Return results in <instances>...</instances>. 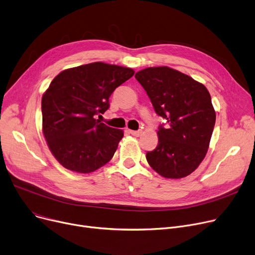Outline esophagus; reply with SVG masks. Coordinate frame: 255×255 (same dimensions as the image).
Segmentation results:
<instances>
[{
	"instance_id": "34e87169",
	"label": "esophagus",
	"mask_w": 255,
	"mask_h": 255,
	"mask_svg": "<svg viewBox=\"0 0 255 255\" xmlns=\"http://www.w3.org/2000/svg\"><path fill=\"white\" fill-rule=\"evenodd\" d=\"M129 133L134 137H140L142 134V130H129Z\"/></svg>"
}]
</instances>
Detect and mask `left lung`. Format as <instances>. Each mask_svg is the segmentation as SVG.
Wrapping results in <instances>:
<instances>
[{"label": "left lung", "mask_w": 255, "mask_h": 255, "mask_svg": "<svg viewBox=\"0 0 255 255\" xmlns=\"http://www.w3.org/2000/svg\"><path fill=\"white\" fill-rule=\"evenodd\" d=\"M134 77L146 91L157 115L168 127L157 130L158 144L146 159L164 178L191 174L205 158L216 113L206 86L169 67H150Z\"/></svg>", "instance_id": "obj_1"}]
</instances>
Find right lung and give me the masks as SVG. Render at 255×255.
<instances>
[{"mask_svg":"<svg viewBox=\"0 0 255 255\" xmlns=\"http://www.w3.org/2000/svg\"><path fill=\"white\" fill-rule=\"evenodd\" d=\"M133 74L130 68L97 62L64 70L51 81L42 97V130L64 168L88 174L113 157L124 130L96 117L108 110L115 88Z\"/></svg>","mask_w":255,"mask_h":255,"instance_id":"1","label":"right lung"}]
</instances>
